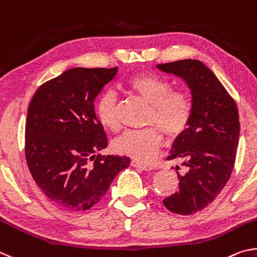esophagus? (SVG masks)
Here are the masks:
<instances>
[{"instance_id": "obj_1", "label": "esophagus", "mask_w": 257, "mask_h": 257, "mask_svg": "<svg viewBox=\"0 0 257 257\" xmlns=\"http://www.w3.org/2000/svg\"><path fill=\"white\" fill-rule=\"evenodd\" d=\"M131 166H132V167H136V168H140L142 170H146V172H150V170L154 169V167H152V166L142 164V163H140V161H137V160L131 161Z\"/></svg>"}]
</instances>
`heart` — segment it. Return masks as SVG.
Wrapping results in <instances>:
<instances>
[{
	"mask_svg": "<svg viewBox=\"0 0 257 257\" xmlns=\"http://www.w3.org/2000/svg\"><path fill=\"white\" fill-rule=\"evenodd\" d=\"M121 85L150 103L148 121L159 125L168 137H177L187 127L192 112L190 99L184 92L172 90V84L163 76L154 72H140ZM96 114L103 127L109 131L118 130L114 91L107 90L99 97ZM159 128L154 125L139 131H126L112 142V150L139 161H151L163 146L164 134Z\"/></svg>",
	"mask_w": 257,
	"mask_h": 257,
	"instance_id": "b5f03b06",
	"label": "heart"
}]
</instances>
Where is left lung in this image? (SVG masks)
<instances>
[{
	"label": "left lung",
	"instance_id": "8db88e82",
	"mask_svg": "<svg viewBox=\"0 0 257 257\" xmlns=\"http://www.w3.org/2000/svg\"><path fill=\"white\" fill-rule=\"evenodd\" d=\"M157 69L179 76L191 90L190 123L175 139L168 157L183 159L187 173L177 172L179 190L165 199L164 205L173 213L192 214L208 206L230 178L239 141V115L235 100L201 61L181 60L158 64Z\"/></svg>",
	"mask_w": 257,
	"mask_h": 257
}]
</instances>
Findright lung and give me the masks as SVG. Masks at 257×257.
Listing matches in <instances>:
<instances>
[{
  "instance_id": "right-lung-1",
  "label": "right lung",
  "mask_w": 257,
  "mask_h": 257,
  "mask_svg": "<svg viewBox=\"0 0 257 257\" xmlns=\"http://www.w3.org/2000/svg\"><path fill=\"white\" fill-rule=\"evenodd\" d=\"M116 72L117 67H74L40 85L31 99L27 164L36 184L58 208L90 209L131 164L125 156L96 155L107 147V137L93 102Z\"/></svg>"
}]
</instances>
